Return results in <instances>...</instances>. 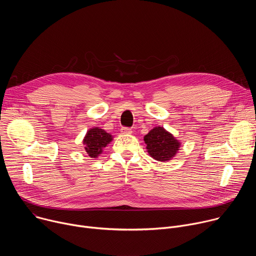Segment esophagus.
<instances>
[{"instance_id": "34e87169", "label": "esophagus", "mask_w": 256, "mask_h": 256, "mask_svg": "<svg viewBox=\"0 0 256 256\" xmlns=\"http://www.w3.org/2000/svg\"><path fill=\"white\" fill-rule=\"evenodd\" d=\"M132 128H122V130H120V132L122 134H132Z\"/></svg>"}]
</instances>
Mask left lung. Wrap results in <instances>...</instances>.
<instances>
[{"mask_svg":"<svg viewBox=\"0 0 256 256\" xmlns=\"http://www.w3.org/2000/svg\"><path fill=\"white\" fill-rule=\"evenodd\" d=\"M144 140L150 156L160 162L171 160L180 148L178 140L161 126L151 130L144 136Z\"/></svg>","mask_w":256,"mask_h":256,"instance_id":"left-lung-1","label":"left lung"}]
</instances>
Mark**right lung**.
Listing matches in <instances>:
<instances>
[{"label": "right lung", "mask_w": 256, "mask_h": 256, "mask_svg": "<svg viewBox=\"0 0 256 256\" xmlns=\"http://www.w3.org/2000/svg\"><path fill=\"white\" fill-rule=\"evenodd\" d=\"M112 140V136L99 128L89 130L83 140L85 151L91 158H97L104 147Z\"/></svg>", "instance_id": "add662e5"}]
</instances>
